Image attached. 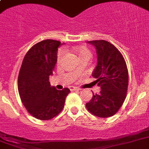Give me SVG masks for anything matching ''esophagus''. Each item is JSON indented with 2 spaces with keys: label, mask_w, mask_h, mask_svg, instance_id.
I'll use <instances>...</instances> for the list:
<instances>
[{
  "label": "esophagus",
  "mask_w": 149,
  "mask_h": 149,
  "mask_svg": "<svg viewBox=\"0 0 149 149\" xmlns=\"http://www.w3.org/2000/svg\"><path fill=\"white\" fill-rule=\"evenodd\" d=\"M70 90L71 91H80V88H77V87H74V86H70Z\"/></svg>",
  "instance_id": "34e87169"
}]
</instances>
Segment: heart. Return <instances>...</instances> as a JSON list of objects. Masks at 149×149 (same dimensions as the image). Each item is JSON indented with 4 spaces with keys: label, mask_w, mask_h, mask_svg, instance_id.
<instances>
[{
    "label": "heart",
    "mask_w": 149,
    "mask_h": 149,
    "mask_svg": "<svg viewBox=\"0 0 149 149\" xmlns=\"http://www.w3.org/2000/svg\"><path fill=\"white\" fill-rule=\"evenodd\" d=\"M73 50L78 56L80 60L90 59L91 58V52L88 47L84 46H76L73 48ZM65 54V50L63 49H60L57 53V63H60L63 56ZM79 71V68L75 70V72Z\"/></svg>",
    "instance_id": "b5f03b06"
}]
</instances>
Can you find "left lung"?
Masks as SVG:
<instances>
[{
    "instance_id": "8db88e82",
    "label": "left lung",
    "mask_w": 149,
    "mask_h": 149,
    "mask_svg": "<svg viewBox=\"0 0 149 149\" xmlns=\"http://www.w3.org/2000/svg\"><path fill=\"white\" fill-rule=\"evenodd\" d=\"M96 47L97 65L92 76L101 88L99 94H93L86 108L98 117L112 116L124 102L128 85V73L123 55L117 48L104 40L88 41Z\"/></svg>"
}]
</instances>
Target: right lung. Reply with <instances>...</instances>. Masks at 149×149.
Listing matches in <instances>:
<instances>
[{
    "label": "right lung",
    "mask_w": 149,
    "mask_h": 149,
    "mask_svg": "<svg viewBox=\"0 0 149 149\" xmlns=\"http://www.w3.org/2000/svg\"><path fill=\"white\" fill-rule=\"evenodd\" d=\"M61 42L47 39L29 49L22 61L18 79L20 98L33 117L49 120L62 111L69 88L61 91L50 85L49 76L57 62Z\"/></svg>",
    "instance_id": "1"
}]
</instances>
